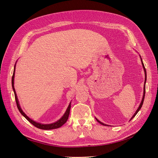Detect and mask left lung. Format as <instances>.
<instances>
[{
    "mask_svg": "<svg viewBox=\"0 0 158 158\" xmlns=\"http://www.w3.org/2000/svg\"><path fill=\"white\" fill-rule=\"evenodd\" d=\"M141 57V56H140ZM141 61H142V66H143V68H144V73H145V81H144V95H143V97H142V102H141V103H140V106H139V107H138V109L136 110V113L134 114V115L132 117V118H131V119H132L134 117H135V116H136V114L138 113V112L140 111V109H141V107H142V105H143V102H144V97H145V93H146V69H145V67H144V63H142V60L141 59ZM96 119V121L99 123H100L101 124V125H104V126H107V125H106V124H103V123H102V122H100L99 120H98L97 118H95Z\"/></svg>",
    "mask_w": 158,
    "mask_h": 158,
    "instance_id": "left-lung-1",
    "label": "left lung"
}]
</instances>
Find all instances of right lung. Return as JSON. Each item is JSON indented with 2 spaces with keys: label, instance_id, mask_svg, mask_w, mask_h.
Listing matches in <instances>:
<instances>
[{
  "label": "right lung",
  "instance_id": "1",
  "mask_svg": "<svg viewBox=\"0 0 158 158\" xmlns=\"http://www.w3.org/2000/svg\"><path fill=\"white\" fill-rule=\"evenodd\" d=\"M15 68H16V64H15V65H14V73H13V75H12V85L14 92V95H15V99H16V105H17V107L19 110V111H20L22 115L30 123H31L33 126H35V127H37L38 128L43 129V130H51V129L58 128L63 126L64 124L66 121H67L68 118H69V114H70V107H71V106H70L71 103L69 104V106L67 109H66L65 113L64 114V115L61 118H60L58 121H56V122H55L54 123H52V124H48V125H44V124H41V123H39L35 122L34 121L31 120V118H30L24 113H23V111H22L20 106V104H19L18 99L17 98V95L16 94V91H15V89H14V74H15Z\"/></svg>",
  "mask_w": 158,
  "mask_h": 158
}]
</instances>
